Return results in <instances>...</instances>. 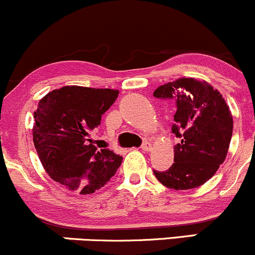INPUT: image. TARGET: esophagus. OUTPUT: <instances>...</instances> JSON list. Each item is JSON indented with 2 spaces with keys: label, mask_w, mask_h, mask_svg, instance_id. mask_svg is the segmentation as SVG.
Wrapping results in <instances>:
<instances>
[{
  "label": "esophagus",
  "mask_w": 255,
  "mask_h": 255,
  "mask_svg": "<svg viewBox=\"0 0 255 255\" xmlns=\"http://www.w3.org/2000/svg\"><path fill=\"white\" fill-rule=\"evenodd\" d=\"M151 149H152V146H151V144L149 141L142 142V145H141V150L142 151H151Z\"/></svg>",
  "instance_id": "obj_1"
}]
</instances>
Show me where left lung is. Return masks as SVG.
Here are the masks:
<instances>
[{"instance_id":"1","label":"left lung","mask_w":255,"mask_h":255,"mask_svg":"<svg viewBox=\"0 0 255 255\" xmlns=\"http://www.w3.org/2000/svg\"><path fill=\"white\" fill-rule=\"evenodd\" d=\"M153 97L177 104L172 132L180 142L174 146V163L153 170L162 185L174 190L201 186L225 161L232 136L231 111L217 89L205 81L179 78L159 86Z\"/></svg>"}]
</instances>
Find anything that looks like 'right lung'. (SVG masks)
Segmentation results:
<instances>
[{"label": "right lung", "mask_w": 255, "mask_h": 255, "mask_svg": "<svg viewBox=\"0 0 255 255\" xmlns=\"http://www.w3.org/2000/svg\"><path fill=\"white\" fill-rule=\"evenodd\" d=\"M117 89L65 86L49 92L33 113L32 136L38 157L57 183L81 195L104 186L122 156L98 149L89 133L119 97Z\"/></svg>", "instance_id": "right-lung-1"}]
</instances>
